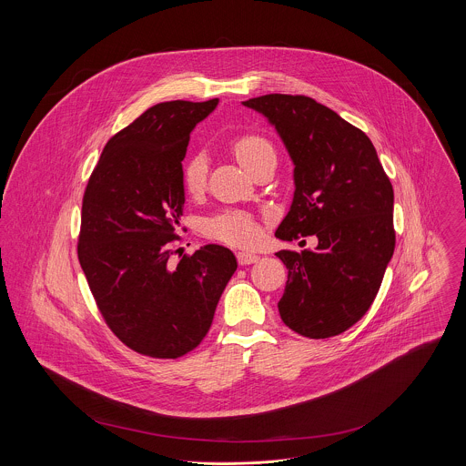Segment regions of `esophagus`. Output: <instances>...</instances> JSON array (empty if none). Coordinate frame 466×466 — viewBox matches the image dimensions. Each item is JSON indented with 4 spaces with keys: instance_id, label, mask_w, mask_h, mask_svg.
Returning <instances> with one entry per match:
<instances>
[{
    "instance_id": "1",
    "label": "esophagus",
    "mask_w": 466,
    "mask_h": 466,
    "mask_svg": "<svg viewBox=\"0 0 466 466\" xmlns=\"http://www.w3.org/2000/svg\"><path fill=\"white\" fill-rule=\"evenodd\" d=\"M237 260L240 266H251V264H257L260 260V257L255 253H238Z\"/></svg>"
}]
</instances>
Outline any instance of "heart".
<instances>
[{
	"label": "heart",
	"instance_id": "heart-1",
	"mask_svg": "<svg viewBox=\"0 0 466 466\" xmlns=\"http://www.w3.org/2000/svg\"><path fill=\"white\" fill-rule=\"evenodd\" d=\"M229 148L235 157L251 170L258 161L264 157H276V150L266 136L258 133H244L231 137ZM208 179V159L204 154L196 152L188 156L181 165V185L183 190L198 198L206 188ZM206 233L229 246L237 248H249L258 242L260 238V224L258 220L246 211H224L206 220Z\"/></svg>",
	"mask_w": 466,
	"mask_h": 466
}]
</instances>
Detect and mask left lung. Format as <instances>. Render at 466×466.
I'll return each instance as SVG.
<instances>
[{
    "mask_svg": "<svg viewBox=\"0 0 466 466\" xmlns=\"http://www.w3.org/2000/svg\"><path fill=\"white\" fill-rule=\"evenodd\" d=\"M244 106L267 116L294 161L296 192L276 237H318L314 251L276 253L289 268L281 321L310 339L346 332L370 310L395 251L391 181L371 139L314 98L272 93Z\"/></svg>",
    "mask_w": 466,
    "mask_h": 466,
    "instance_id": "left-lung-1",
    "label": "left lung"
}]
</instances>
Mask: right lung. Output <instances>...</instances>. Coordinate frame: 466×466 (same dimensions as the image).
I'll return each mask as SVG.
<instances>
[{
	"mask_svg": "<svg viewBox=\"0 0 466 466\" xmlns=\"http://www.w3.org/2000/svg\"><path fill=\"white\" fill-rule=\"evenodd\" d=\"M217 104L148 107L107 141L84 192L78 262L111 332L145 357L198 348L237 270L235 255L215 244L170 264L185 206L181 161L192 129Z\"/></svg>",
	"mask_w": 466,
	"mask_h": 466,
	"instance_id": "right-lung-1",
	"label": "right lung"
}]
</instances>
